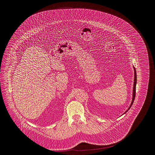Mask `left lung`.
Instances as JSON below:
<instances>
[{"label":"left lung","mask_w":155,"mask_h":155,"mask_svg":"<svg viewBox=\"0 0 155 155\" xmlns=\"http://www.w3.org/2000/svg\"><path fill=\"white\" fill-rule=\"evenodd\" d=\"M134 87H133V100H132V102H131V105L129 107L128 109L124 113H126L129 110V109L131 108V107L132 106L133 103H134L135 97V89H136V84H137V74H136V70H135V68L134 67Z\"/></svg>","instance_id":"1"}]
</instances>
